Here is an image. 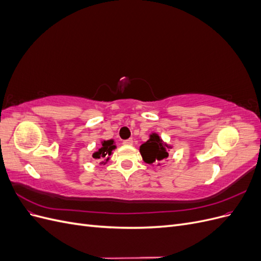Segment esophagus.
Instances as JSON below:
<instances>
[{
  "label": "esophagus",
  "mask_w": 261,
  "mask_h": 261,
  "mask_svg": "<svg viewBox=\"0 0 261 261\" xmlns=\"http://www.w3.org/2000/svg\"><path fill=\"white\" fill-rule=\"evenodd\" d=\"M123 144H124V145H127V146H132V145L134 144V141H133V139H130V138H129V139H126V140H124V141H123Z\"/></svg>",
  "instance_id": "esophagus-1"
}]
</instances>
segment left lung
<instances>
[{
  "mask_svg": "<svg viewBox=\"0 0 261 261\" xmlns=\"http://www.w3.org/2000/svg\"><path fill=\"white\" fill-rule=\"evenodd\" d=\"M169 149L170 146L165 144L158 134L152 133L146 143L140 146L139 152L146 163L150 165H160L164 160L168 159Z\"/></svg>",
  "mask_w": 261,
  "mask_h": 261,
  "instance_id": "left-lung-1",
  "label": "left lung"
}]
</instances>
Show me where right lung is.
<instances>
[{
  "label": "right lung",
  "instance_id": "add662e5",
  "mask_svg": "<svg viewBox=\"0 0 261 261\" xmlns=\"http://www.w3.org/2000/svg\"><path fill=\"white\" fill-rule=\"evenodd\" d=\"M116 148L114 145V140H103L101 141V147L98 149V151L94 152L92 156L94 159H100L102 164H106L110 160V155L112 154V151Z\"/></svg>",
  "mask_w": 261,
  "mask_h": 261
}]
</instances>
